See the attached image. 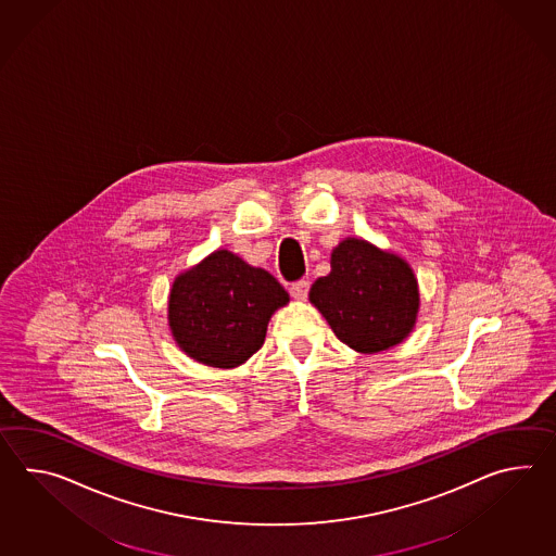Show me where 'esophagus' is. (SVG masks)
I'll use <instances>...</instances> for the list:
<instances>
[{"instance_id":"esophagus-1","label":"esophagus","mask_w":556,"mask_h":556,"mask_svg":"<svg viewBox=\"0 0 556 556\" xmlns=\"http://www.w3.org/2000/svg\"><path fill=\"white\" fill-rule=\"evenodd\" d=\"M291 296H295L296 301H305L308 295V281L307 279H299L295 283L289 287Z\"/></svg>"}]
</instances>
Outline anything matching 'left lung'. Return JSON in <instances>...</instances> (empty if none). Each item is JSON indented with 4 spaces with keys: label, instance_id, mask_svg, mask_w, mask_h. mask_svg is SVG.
<instances>
[{
    "label": "left lung",
    "instance_id": "1",
    "mask_svg": "<svg viewBox=\"0 0 556 556\" xmlns=\"http://www.w3.org/2000/svg\"><path fill=\"white\" fill-rule=\"evenodd\" d=\"M308 299L333 333L361 353H379L401 343L419 308L417 279L405 261L345 239L331 255V273L319 277Z\"/></svg>",
    "mask_w": 556,
    "mask_h": 556
}]
</instances>
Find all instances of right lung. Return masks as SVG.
I'll list each match as a JSON object with an SVG mask.
<instances>
[{
	"mask_svg": "<svg viewBox=\"0 0 556 556\" xmlns=\"http://www.w3.org/2000/svg\"><path fill=\"white\" fill-rule=\"evenodd\" d=\"M289 295L271 273L215 251L173 283L169 325L189 357L231 369L260 351L273 313Z\"/></svg>",
	"mask_w": 556,
	"mask_h": 556,
	"instance_id": "1",
	"label": "right lung"
}]
</instances>
